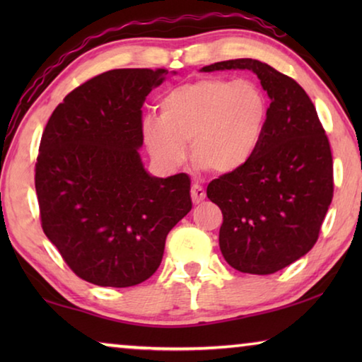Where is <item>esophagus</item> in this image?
Returning <instances> with one entry per match:
<instances>
[{
    "label": "esophagus",
    "mask_w": 362,
    "mask_h": 362,
    "mask_svg": "<svg viewBox=\"0 0 362 362\" xmlns=\"http://www.w3.org/2000/svg\"><path fill=\"white\" fill-rule=\"evenodd\" d=\"M204 198H206L204 188L199 187V185H193V187H192V201H193V204L203 203Z\"/></svg>",
    "instance_id": "obj_1"
}]
</instances>
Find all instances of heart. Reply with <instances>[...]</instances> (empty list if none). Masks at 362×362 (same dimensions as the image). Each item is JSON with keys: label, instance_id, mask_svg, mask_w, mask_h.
I'll return each mask as SVG.
<instances>
[{"label": "heart", "instance_id": "obj_1", "mask_svg": "<svg viewBox=\"0 0 362 362\" xmlns=\"http://www.w3.org/2000/svg\"><path fill=\"white\" fill-rule=\"evenodd\" d=\"M159 119L144 121L146 148L158 166L174 169L189 158L228 175L252 161L265 134L269 99L252 79L201 78L175 86L159 100Z\"/></svg>", "mask_w": 362, "mask_h": 362}]
</instances>
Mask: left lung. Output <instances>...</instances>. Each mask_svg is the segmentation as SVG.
Here are the masks:
<instances>
[{
    "label": "left lung",
    "instance_id": "1",
    "mask_svg": "<svg viewBox=\"0 0 362 362\" xmlns=\"http://www.w3.org/2000/svg\"><path fill=\"white\" fill-rule=\"evenodd\" d=\"M217 70H250L272 100L252 161L207 187V198L223 214L218 244L228 265L272 274L317 241L332 203V153L313 102L297 81L254 59L201 69Z\"/></svg>",
    "mask_w": 362,
    "mask_h": 362
}]
</instances>
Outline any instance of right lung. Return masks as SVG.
<instances>
[{
    "label": "right lung",
    "mask_w": 362,
    "mask_h": 362,
    "mask_svg": "<svg viewBox=\"0 0 362 362\" xmlns=\"http://www.w3.org/2000/svg\"><path fill=\"white\" fill-rule=\"evenodd\" d=\"M168 73H102L71 90L42 132L35 169L42 231L73 273L95 286L148 279L168 233L192 211L189 177H153L139 155L140 108Z\"/></svg>",
    "instance_id": "1"
}]
</instances>
